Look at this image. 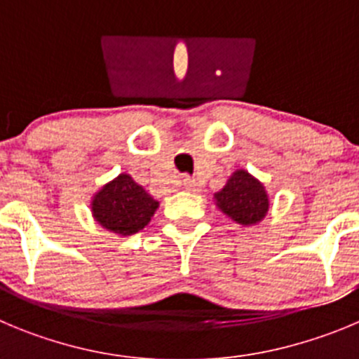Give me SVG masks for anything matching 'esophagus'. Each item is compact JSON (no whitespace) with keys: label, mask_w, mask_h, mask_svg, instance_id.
I'll list each match as a JSON object with an SVG mask.
<instances>
[{"label":"esophagus","mask_w":359,"mask_h":359,"mask_svg":"<svg viewBox=\"0 0 359 359\" xmlns=\"http://www.w3.org/2000/svg\"><path fill=\"white\" fill-rule=\"evenodd\" d=\"M182 184H184V187H186L187 191H196V189H198V184H196V180L191 179V177H184Z\"/></svg>","instance_id":"obj_1"}]
</instances>
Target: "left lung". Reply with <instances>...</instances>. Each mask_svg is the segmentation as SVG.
Wrapping results in <instances>:
<instances>
[{
	"mask_svg": "<svg viewBox=\"0 0 359 359\" xmlns=\"http://www.w3.org/2000/svg\"><path fill=\"white\" fill-rule=\"evenodd\" d=\"M214 198L216 205L239 225H255L269 210L264 184L244 170H237Z\"/></svg>",
	"mask_w": 359,
	"mask_h": 359,
	"instance_id": "8db88e82",
	"label": "left lung"
}]
</instances>
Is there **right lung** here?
<instances>
[{
    "mask_svg": "<svg viewBox=\"0 0 359 359\" xmlns=\"http://www.w3.org/2000/svg\"><path fill=\"white\" fill-rule=\"evenodd\" d=\"M157 207L159 202L126 173L106 184L92 200L97 223L118 236H133L145 229Z\"/></svg>",
    "mask_w": 359,
    "mask_h": 359,
    "instance_id": "obj_1",
    "label": "right lung"
}]
</instances>
